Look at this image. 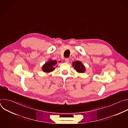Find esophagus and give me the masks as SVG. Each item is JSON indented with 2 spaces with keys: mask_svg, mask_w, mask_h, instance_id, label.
<instances>
[{
  "mask_svg": "<svg viewBox=\"0 0 128 128\" xmlns=\"http://www.w3.org/2000/svg\"><path fill=\"white\" fill-rule=\"evenodd\" d=\"M69 61V58H66L65 59V62L66 63H68Z\"/></svg>",
  "mask_w": 128,
  "mask_h": 128,
  "instance_id": "esophagus-1",
  "label": "esophagus"
}]
</instances>
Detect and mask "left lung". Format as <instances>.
Instances as JSON below:
<instances>
[{
    "label": "left lung",
    "instance_id": "left-lung-1",
    "mask_svg": "<svg viewBox=\"0 0 128 128\" xmlns=\"http://www.w3.org/2000/svg\"><path fill=\"white\" fill-rule=\"evenodd\" d=\"M72 66L78 72L84 73L86 71L85 67L80 61H76L72 62Z\"/></svg>",
    "mask_w": 128,
    "mask_h": 128
}]
</instances>
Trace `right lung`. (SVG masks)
Segmentation results:
<instances>
[{"label":"right lung","mask_w":128,"mask_h":128,"mask_svg":"<svg viewBox=\"0 0 128 128\" xmlns=\"http://www.w3.org/2000/svg\"><path fill=\"white\" fill-rule=\"evenodd\" d=\"M57 62L56 60H49L42 66V70L44 72H50L54 71L55 69L54 66L56 65Z\"/></svg>","instance_id":"right-lung-1"}]
</instances>
